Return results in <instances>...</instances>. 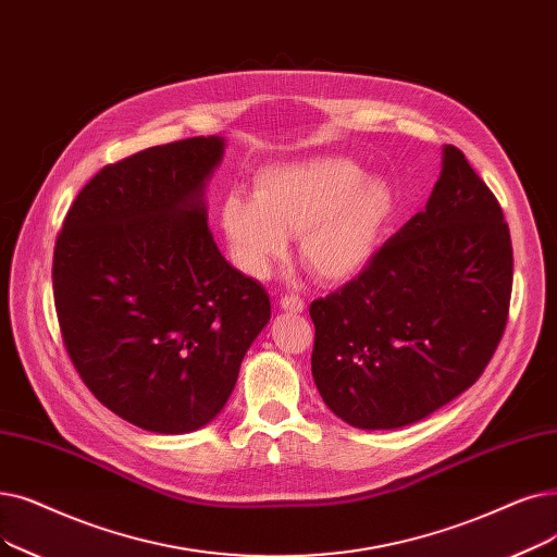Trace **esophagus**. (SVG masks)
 Here are the masks:
<instances>
[{"mask_svg":"<svg viewBox=\"0 0 557 557\" xmlns=\"http://www.w3.org/2000/svg\"><path fill=\"white\" fill-rule=\"evenodd\" d=\"M280 307H282L284 311H288V313H302V311H305L302 298H298V296H294V294L282 296V298H280Z\"/></svg>","mask_w":557,"mask_h":557,"instance_id":"1","label":"esophagus"}]
</instances>
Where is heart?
<instances>
[{
	"instance_id": "obj_1",
	"label": "heart",
	"mask_w": 557,
	"mask_h": 557,
	"mask_svg": "<svg viewBox=\"0 0 557 557\" xmlns=\"http://www.w3.org/2000/svg\"><path fill=\"white\" fill-rule=\"evenodd\" d=\"M392 186L367 177L348 159L323 157L265 168L252 198L230 193L221 230L230 255L250 277H269L298 236L300 261L327 282L355 277L369 265L394 219Z\"/></svg>"
}]
</instances>
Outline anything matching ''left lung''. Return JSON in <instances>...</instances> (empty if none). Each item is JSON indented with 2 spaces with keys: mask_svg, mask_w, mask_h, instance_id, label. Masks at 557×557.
Listing matches in <instances>:
<instances>
[{
  "mask_svg": "<svg viewBox=\"0 0 557 557\" xmlns=\"http://www.w3.org/2000/svg\"><path fill=\"white\" fill-rule=\"evenodd\" d=\"M510 296V227L467 157L446 145L425 211L355 280L311 302L319 394L361 430L430 417L487 369Z\"/></svg>",
  "mask_w": 557,
  "mask_h": 557,
  "instance_id": "obj_1",
  "label": "left lung"
}]
</instances>
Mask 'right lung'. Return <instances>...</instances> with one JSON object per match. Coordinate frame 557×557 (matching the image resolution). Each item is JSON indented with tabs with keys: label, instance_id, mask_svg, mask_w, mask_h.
<instances>
[{
	"label": "right lung",
	"instance_id": "1",
	"mask_svg": "<svg viewBox=\"0 0 557 557\" xmlns=\"http://www.w3.org/2000/svg\"><path fill=\"white\" fill-rule=\"evenodd\" d=\"M225 140L196 136L104 165L54 248L65 350L104 407L143 430L193 432L221 414L271 321L263 286L221 255L205 186Z\"/></svg>",
	"mask_w": 557,
	"mask_h": 557
}]
</instances>
